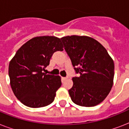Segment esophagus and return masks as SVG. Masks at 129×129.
I'll use <instances>...</instances> for the list:
<instances>
[{"mask_svg": "<svg viewBox=\"0 0 129 129\" xmlns=\"http://www.w3.org/2000/svg\"><path fill=\"white\" fill-rule=\"evenodd\" d=\"M67 78H66V77H62V78H61V80H62L63 81H64L66 80H67Z\"/></svg>", "mask_w": 129, "mask_h": 129, "instance_id": "obj_1", "label": "esophagus"}]
</instances>
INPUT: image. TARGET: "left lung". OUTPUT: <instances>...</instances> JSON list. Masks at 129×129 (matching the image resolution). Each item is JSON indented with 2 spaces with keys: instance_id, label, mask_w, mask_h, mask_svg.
<instances>
[{
  "instance_id": "1",
  "label": "left lung",
  "mask_w": 129,
  "mask_h": 129,
  "mask_svg": "<svg viewBox=\"0 0 129 129\" xmlns=\"http://www.w3.org/2000/svg\"><path fill=\"white\" fill-rule=\"evenodd\" d=\"M78 77L73 78L68 90L75 104L90 107L108 96L113 85L114 63L102 45L88 36L71 35L61 38Z\"/></svg>"
}]
</instances>
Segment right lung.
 Segmentation results:
<instances>
[{"instance_id":"obj_1","label":"right lung","mask_w":129,"mask_h":129,"mask_svg":"<svg viewBox=\"0 0 129 129\" xmlns=\"http://www.w3.org/2000/svg\"><path fill=\"white\" fill-rule=\"evenodd\" d=\"M63 48L58 37L39 36L29 40L16 52L9 63L10 84L15 96L24 105L40 108L53 102L61 86V77L43 71L53 53Z\"/></svg>"}]
</instances>
